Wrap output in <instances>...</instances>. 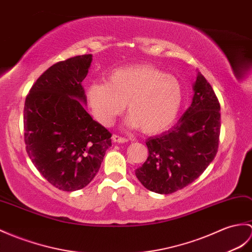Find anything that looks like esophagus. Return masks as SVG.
<instances>
[{
  "instance_id": "esophagus-1",
  "label": "esophagus",
  "mask_w": 252,
  "mask_h": 252,
  "mask_svg": "<svg viewBox=\"0 0 252 252\" xmlns=\"http://www.w3.org/2000/svg\"><path fill=\"white\" fill-rule=\"evenodd\" d=\"M112 139H113L114 143H117V144H124V143H126V142H127L126 138L121 137V136H119V135H116V134H115V135H113Z\"/></svg>"
}]
</instances>
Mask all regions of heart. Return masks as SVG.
Listing matches in <instances>:
<instances>
[{"instance_id": "obj_1", "label": "heart", "mask_w": 252, "mask_h": 252, "mask_svg": "<svg viewBox=\"0 0 252 252\" xmlns=\"http://www.w3.org/2000/svg\"><path fill=\"white\" fill-rule=\"evenodd\" d=\"M87 97L93 116L103 126L112 125L126 105L128 127L157 134L176 119L184 91L175 76L149 64H136L116 68L106 83L88 86Z\"/></svg>"}]
</instances>
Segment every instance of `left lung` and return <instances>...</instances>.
<instances>
[{
    "label": "left lung",
    "mask_w": 252,
    "mask_h": 252,
    "mask_svg": "<svg viewBox=\"0 0 252 252\" xmlns=\"http://www.w3.org/2000/svg\"><path fill=\"white\" fill-rule=\"evenodd\" d=\"M189 108L171 130L146 140L149 156L135 171L146 189L169 194L201 176L215 159L220 134V105L198 72Z\"/></svg>",
    "instance_id": "1"
}]
</instances>
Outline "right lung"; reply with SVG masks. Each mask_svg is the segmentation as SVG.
<instances>
[{
  "label": "right lung",
  "instance_id": "add662e5",
  "mask_svg": "<svg viewBox=\"0 0 252 252\" xmlns=\"http://www.w3.org/2000/svg\"><path fill=\"white\" fill-rule=\"evenodd\" d=\"M92 55L50 66L31 88L23 110L29 158L56 188L73 192L95 177L112 146V134L86 112L81 83Z\"/></svg>",
  "mask_w": 252,
  "mask_h": 252
}]
</instances>
